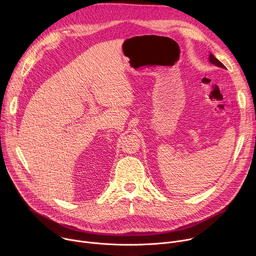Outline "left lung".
Returning <instances> with one entry per match:
<instances>
[{
    "instance_id": "1",
    "label": "left lung",
    "mask_w": 256,
    "mask_h": 256,
    "mask_svg": "<svg viewBox=\"0 0 256 256\" xmlns=\"http://www.w3.org/2000/svg\"><path fill=\"white\" fill-rule=\"evenodd\" d=\"M209 60L213 64H215V66H220V68H226L224 66V64L221 62H219L212 54H210V56H209Z\"/></svg>"
}]
</instances>
